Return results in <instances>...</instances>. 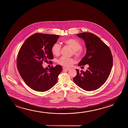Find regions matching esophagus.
<instances>
[{"mask_svg":"<svg viewBox=\"0 0 128 128\" xmlns=\"http://www.w3.org/2000/svg\"><path fill=\"white\" fill-rule=\"evenodd\" d=\"M63 70H66V71H68V70H70V68H66V67H63Z\"/></svg>","mask_w":128,"mask_h":128,"instance_id":"34e87169","label":"esophagus"}]
</instances>
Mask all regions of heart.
<instances>
[{
	"instance_id": "obj_1",
	"label": "heart",
	"mask_w": 128,
	"mask_h": 128,
	"mask_svg": "<svg viewBox=\"0 0 128 128\" xmlns=\"http://www.w3.org/2000/svg\"><path fill=\"white\" fill-rule=\"evenodd\" d=\"M64 44L68 46L74 50V54L79 58H82L84 54V51L81 48L82 45L78 40L74 38H68L63 41ZM61 47L59 44L56 43L51 47V52L53 54L58 56L60 54ZM58 63L64 66L70 67L76 63V60L74 58H66L62 57L58 60Z\"/></svg>"
}]
</instances>
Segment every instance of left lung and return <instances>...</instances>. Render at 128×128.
<instances>
[{"label":"left lung","mask_w":128,"mask_h":128,"mask_svg":"<svg viewBox=\"0 0 128 128\" xmlns=\"http://www.w3.org/2000/svg\"><path fill=\"white\" fill-rule=\"evenodd\" d=\"M85 41L86 54L78 64L80 66L88 64L86 72L79 71L74 78V82L86 91L94 90L103 85L108 79L113 65L110 50L100 39L89 32L77 34Z\"/></svg>","instance_id":"left-lung-1"}]
</instances>
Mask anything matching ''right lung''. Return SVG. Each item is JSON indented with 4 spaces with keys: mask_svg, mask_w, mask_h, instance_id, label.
<instances>
[{
    "mask_svg": "<svg viewBox=\"0 0 128 128\" xmlns=\"http://www.w3.org/2000/svg\"><path fill=\"white\" fill-rule=\"evenodd\" d=\"M59 35L35 33L26 39L18 53L16 66L26 84L36 91L44 92L52 88L62 71L57 65L50 68L42 66L43 62L52 60L51 47Z\"/></svg>",
    "mask_w": 128,
    "mask_h": 128,
    "instance_id": "add662e5",
    "label": "right lung"
}]
</instances>
